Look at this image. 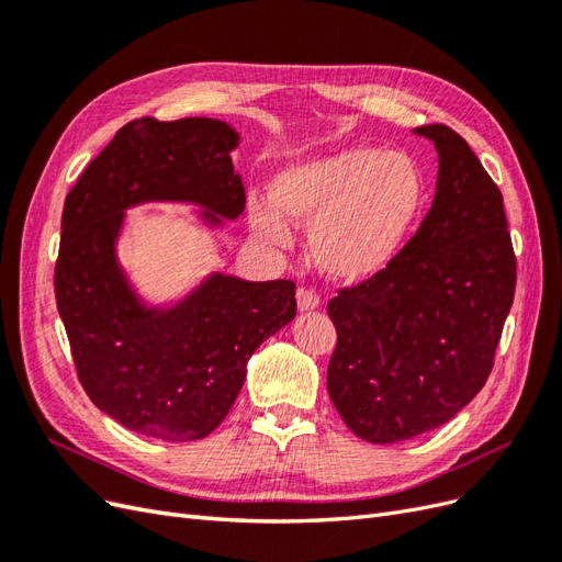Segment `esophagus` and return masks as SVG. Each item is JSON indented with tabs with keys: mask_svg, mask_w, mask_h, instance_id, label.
<instances>
[{
	"mask_svg": "<svg viewBox=\"0 0 562 562\" xmlns=\"http://www.w3.org/2000/svg\"><path fill=\"white\" fill-rule=\"evenodd\" d=\"M318 304H321V300L314 291H310V288H300L297 291V310L300 312H314Z\"/></svg>",
	"mask_w": 562,
	"mask_h": 562,
	"instance_id": "obj_1",
	"label": "esophagus"
}]
</instances>
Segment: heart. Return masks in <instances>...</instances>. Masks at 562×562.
I'll list each match as a JSON object with an SVG mask.
<instances>
[{"label":"heart","mask_w":562,"mask_h":562,"mask_svg":"<svg viewBox=\"0 0 562 562\" xmlns=\"http://www.w3.org/2000/svg\"><path fill=\"white\" fill-rule=\"evenodd\" d=\"M427 201L419 164L403 151L356 145L285 166L271 180V202L248 201L260 241L288 248L291 227H310V250L323 274L363 283L398 258Z\"/></svg>","instance_id":"obj_1"}]
</instances>
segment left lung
<instances>
[{
  "label": "left lung",
  "mask_w": 562,
  "mask_h": 562,
  "mask_svg": "<svg viewBox=\"0 0 562 562\" xmlns=\"http://www.w3.org/2000/svg\"><path fill=\"white\" fill-rule=\"evenodd\" d=\"M415 133L438 151L431 211L382 274L328 304L337 330L328 394L368 443L434 431L471 403L516 291L499 187L450 126Z\"/></svg>",
  "instance_id": "obj_1"
}]
</instances>
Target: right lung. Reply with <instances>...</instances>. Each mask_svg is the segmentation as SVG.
Instances as JSON below:
<instances>
[{"label":"right lung","mask_w":562,"mask_h":562,"mask_svg":"<svg viewBox=\"0 0 562 562\" xmlns=\"http://www.w3.org/2000/svg\"><path fill=\"white\" fill-rule=\"evenodd\" d=\"M236 147L220 119H135L65 199L54 285L77 375L95 407L140 436L184 443L215 431L255 349L295 318L293 281L213 271L178 302L147 304L119 265L126 211L140 203H194L211 229L239 217Z\"/></svg>","instance_id":"obj_1"}]
</instances>
